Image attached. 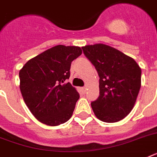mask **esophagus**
Listing matches in <instances>:
<instances>
[{
  "label": "esophagus",
  "instance_id": "34e87169",
  "mask_svg": "<svg viewBox=\"0 0 157 157\" xmlns=\"http://www.w3.org/2000/svg\"><path fill=\"white\" fill-rule=\"evenodd\" d=\"M81 90H82V92H83V93H85L86 90V87H82V88H81Z\"/></svg>",
  "mask_w": 157,
  "mask_h": 157
}]
</instances>
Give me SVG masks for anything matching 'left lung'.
Returning a JSON list of instances; mask_svg holds the SVG:
<instances>
[{
    "label": "left lung",
    "mask_w": 157,
    "mask_h": 157,
    "mask_svg": "<svg viewBox=\"0 0 157 157\" xmlns=\"http://www.w3.org/2000/svg\"><path fill=\"white\" fill-rule=\"evenodd\" d=\"M82 50L99 76V96L91 103L94 115L107 123L124 119L136 102L141 68L131 57L109 45H86Z\"/></svg>",
    "instance_id": "1"
}]
</instances>
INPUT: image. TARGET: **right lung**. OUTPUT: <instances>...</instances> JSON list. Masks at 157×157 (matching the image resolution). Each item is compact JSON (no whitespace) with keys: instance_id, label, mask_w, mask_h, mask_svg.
I'll list each match as a JSON object with an SVG mask.
<instances>
[{"instance_id":"obj_1","label":"right lung","mask_w":157,"mask_h":157,"mask_svg":"<svg viewBox=\"0 0 157 157\" xmlns=\"http://www.w3.org/2000/svg\"><path fill=\"white\" fill-rule=\"evenodd\" d=\"M81 54L79 46L56 45L28 60L19 71L23 100L43 124L56 126L72 116L80 95L65 81L70 77L71 62Z\"/></svg>"}]
</instances>
